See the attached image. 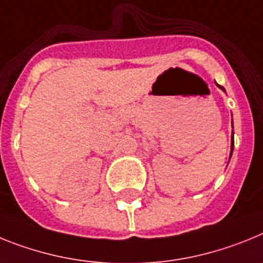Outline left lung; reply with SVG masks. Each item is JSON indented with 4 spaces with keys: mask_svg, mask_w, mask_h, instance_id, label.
Listing matches in <instances>:
<instances>
[{
    "mask_svg": "<svg viewBox=\"0 0 263 263\" xmlns=\"http://www.w3.org/2000/svg\"><path fill=\"white\" fill-rule=\"evenodd\" d=\"M217 86H218V84H217ZM218 87H220L222 91H225V88L221 87V86H218ZM232 124H233V122H232ZM233 135H234V132H233ZM233 135H232V148H230V149H232V152H233V147H234V138H233ZM230 156H232V154H230Z\"/></svg>",
    "mask_w": 263,
    "mask_h": 263,
    "instance_id": "left-lung-1",
    "label": "left lung"
}]
</instances>
